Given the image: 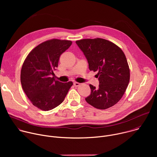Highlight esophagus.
Segmentation results:
<instances>
[{
  "label": "esophagus",
  "mask_w": 157,
  "mask_h": 157,
  "mask_svg": "<svg viewBox=\"0 0 157 157\" xmlns=\"http://www.w3.org/2000/svg\"><path fill=\"white\" fill-rule=\"evenodd\" d=\"M73 85H74L75 86H76V87H78V86L80 85V83H79V82H75L73 83Z\"/></svg>",
  "instance_id": "esophagus-1"
}]
</instances>
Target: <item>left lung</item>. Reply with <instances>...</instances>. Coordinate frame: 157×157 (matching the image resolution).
Wrapping results in <instances>:
<instances>
[{
  "label": "left lung",
  "mask_w": 157,
  "mask_h": 157,
  "mask_svg": "<svg viewBox=\"0 0 157 157\" xmlns=\"http://www.w3.org/2000/svg\"><path fill=\"white\" fill-rule=\"evenodd\" d=\"M76 43L86 58L90 71H98V87L90 84L91 94L86 101L99 109L117 103L130 80V70L122 50L113 42L102 38L82 39Z\"/></svg>",
  "instance_id": "1"
}]
</instances>
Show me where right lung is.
I'll use <instances>...</instances> for the list:
<instances>
[{
	"label": "right lung",
	"mask_w": 157,
	"mask_h": 157,
	"mask_svg": "<svg viewBox=\"0 0 157 157\" xmlns=\"http://www.w3.org/2000/svg\"><path fill=\"white\" fill-rule=\"evenodd\" d=\"M71 44V41L58 39L43 42L30 52L22 65V89L33 105L42 110L61 104L73 85L71 81L61 82L52 78L60 55Z\"/></svg>",
	"instance_id": "obj_1"
}]
</instances>
